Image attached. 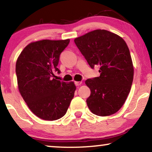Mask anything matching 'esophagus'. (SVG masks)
I'll list each match as a JSON object with an SVG mask.
<instances>
[{
	"mask_svg": "<svg viewBox=\"0 0 152 152\" xmlns=\"http://www.w3.org/2000/svg\"><path fill=\"white\" fill-rule=\"evenodd\" d=\"M82 82H75V84L76 85V86H80V85L82 84Z\"/></svg>",
	"mask_w": 152,
	"mask_h": 152,
	"instance_id": "obj_1",
	"label": "esophagus"
}]
</instances>
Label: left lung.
I'll return each instance as SVG.
<instances>
[{"instance_id":"obj_1","label":"left lung","mask_w":152,"mask_h":152,"mask_svg":"<svg viewBox=\"0 0 152 152\" xmlns=\"http://www.w3.org/2000/svg\"><path fill=\"white\" fill-rule=\"evenodd\" d=\"M74 41L91 68L99 67V77L85 82L91 89L86 99L88 109L99 116L115 113L125 102L134 79V66L126 42L105 30H93Z\"/></svg>"}]
</instances>
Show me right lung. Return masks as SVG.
Here are the masks:
<instances>
[{
	"mask_svg": "<svg viewBox=\"0 0 152 152\" xmlns=\"http://www.w3.org/2000/svg\"><path fill=\"white\" fill-rule=\"evenodd\" d=\"M66 40H41L28 44L16 64L18 90L34 115L45 120H56L66 113L76 86L73 82L55 80L54 72L59 56L69 44Z\"/></svg>",
	"mask_w": 152,
	"mask_h": 152,
	"instance_id": "1",
	"label": "right lung"
}]
</instances>
